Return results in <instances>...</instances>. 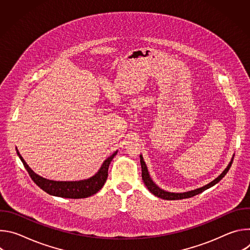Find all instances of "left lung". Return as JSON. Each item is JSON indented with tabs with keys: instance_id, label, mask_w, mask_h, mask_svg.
Instances as JSON below:
<instances>
[{
	"instance_id": "obj_1",
	"label": "left lung",
	"mask_w": 250,
	"mask_h": 250,
	"mask_svg": "<svg viewBox=\"0 0 250 250\" xmlns=\"http://www.w3.org/2000/svg\"><path fill=\"white\" fill-rule=\"evenodd\" d=\"M233 156L231 157V160L229 161V165L227 166V168L216 178V179H213L211 182H209L208 184L201 187V188H198V189H195V190H191V191H188V192H183V193H173V192H168V191H165L163 189H161L159 186H157L154 181L151 179V177L149 175V172H148V169H147V166L144 160V157H142V155L140 154L139 157H140V164H141V176H142V180H144L146 186L147 187V189L156 197L158 198H161L163 200H182V199H187V198H191V197H194L204 191H206L207 189H209L210 187L215 186L216 184H218L223 178L226 176V174L229 172L231 164H232V161H233Z\"/></svg>"
}]
</instances>
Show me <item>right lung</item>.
Segmentation results:
<instances>
[{"label": "right lung", "instance_id": "1", "mask_svg": "<svg viewBox=\"0 0 250 250\" xmlns=\"http://www.w3.org/2000/svg\"><path fill=\"white\" fill-rule=\"evenodd\" d=\"M17 153L21 160L23 166L25 167L26 171L28 172L32 181L37 184L41 189H42L44 192L48 193L49 195L55 196V197H61V198H68V199H83L88 198L96 194L98 191H100L104 184L108 178V170L109 166L113 160V158L117 155L118 150L115 151L110 157L106 158L102 166L100 167L99 171L92 177L88 178V179L79 180V181H54L49 180L46 178H43L40 175H38L31 168L26 164L24 159L20 154L18 148Z\"/></svg>", "mask_w": 250, "mask_h": 250}]
</instances>
